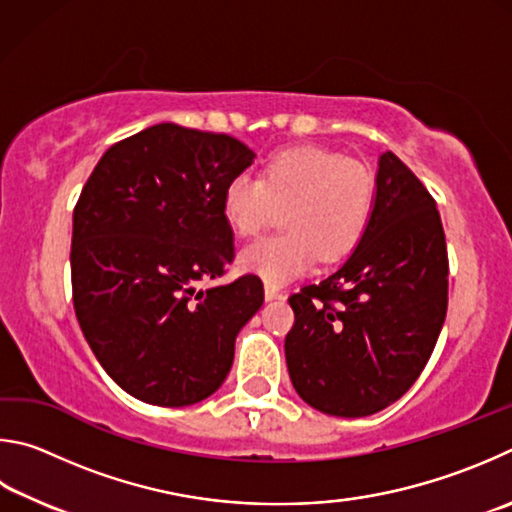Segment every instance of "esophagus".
<instances>
[{"mask_svg":"<svg viewBox=\"0 0 512 512\" xmlns=\"http://www.w3.org/2000/svg\"><path fill=\"white\" fill-rule=\"evenodd\" d=\"M265 299H267V301L283 299V292H281L279 288H274V285H265Z\"/></svg>","mask_w":512,"mask_h":512,"instance_id":"esophagus-1","label":"esophagus"}]
</instances>
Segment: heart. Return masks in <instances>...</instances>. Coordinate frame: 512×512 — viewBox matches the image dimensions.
<instances>
[{"label":"heart","mask_w":512,"mask_h":512,"mask_svg":"<svg viewBox=\"0 0 512 512\" xmlns=\"http://www.w3.org/2000/svg\"><path fill=\"white\" fill-rule=\"evenodd\" d=\"M373 206L369 170L315 146L276 152L261 179L238 175L222 193L224 220L240 238L261 233L283 209L285 231L240 256L242 270L272 285L303 274L317 256L326 265L346 258L369 229Z\"/></svg>","instance_id":"heart-1"}]
</instances>
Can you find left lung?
Wrapping results in <instances>:
<instances>
[{
    "label": "left lung",
    "mask_w": 512,
    "mask_h": 512,
    "mask_svg": "<svg viewBox=\"0 0 512 512\" xmlns=\"http://www.w3.org/2000/svg\"><path fill=\"white\" fill-rule=\"evenodd\" d=\"M290 306V380L321 414H378L418 380L447 312V247L434 197L391 150L360 245Z\"/></svg>",
    "instance_id": "8db88e82"
}]
</instances>
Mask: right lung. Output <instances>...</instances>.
Returning a JSON list of instances; mask_svg holds the SVG:
<instances>
[{"label":"right lung","instance_id":"1","mask_svg":"<svg viewBox=\"0 0 512 512\" xmlns=\"http://www.w3.org/2000/svg\"><path fill=\"white\" fill-rule=\"evenodd\" d=\"M254 157L229 134L157 123L114 143L83 186L71 233L74 310L96 360L132 398L195 405L231 371L263 283L254 274L200 283L233 261L222 193Z\"/></svg>","mask_w":512,"mask_h":512}]
</instances>
